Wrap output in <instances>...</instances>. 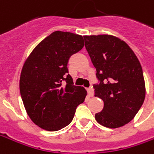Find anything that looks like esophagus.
Masks as SVG:
<instances>
[{
  "instance_id": "esophagus-1",
  "label": "esophagus",
  "mask_w": 154,
  "mask_h": 154,
  "mask_svg": "<svg viewBox=\"0 0 154 154\" xmlns=\"http://www.w3.org/2000/svg\"><path fill=\"white\" fill-rule=\"evenodd\" d=\"M86 91H87V93H88V96H89V97H92V96H93V89H92V87L87 88Z\"/></svg>"
}]
</instances>
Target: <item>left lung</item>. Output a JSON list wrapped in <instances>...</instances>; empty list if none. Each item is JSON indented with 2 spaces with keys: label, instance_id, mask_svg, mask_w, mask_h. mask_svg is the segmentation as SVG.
I'll return each mask as SVG.
<instances>
[{
  "label": "left lung",
  "instance_id": "obj_1",
  "mask_svg": "<svg viewBox=\"0 0 154 154\" xmlns=\"http://www.w3.org/2000/svg\"><path fill=\"white\" fill-rule=\"evenodd\" d=\"M84 40L100 81L93 86L94 95L103 101V110L95 114V119L109 128L124 126L135 116L145 99L139 60L131 48L115 36H84Z\"/></svg>",
  "mask_w": 154,
  "mask_h": 154
}]
</instances>
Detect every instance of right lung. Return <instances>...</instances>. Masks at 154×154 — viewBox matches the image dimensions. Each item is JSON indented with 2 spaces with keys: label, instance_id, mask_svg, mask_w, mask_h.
<instances>
[{
  "label": "right lung",
  "instance_id": "right-lung-1",
  "mask_svg": "<svg viewBox=\"0 0 154 154\" xmlns=\"http://www.w3.org/2000/svg\"><path fill=\"white\" fill-rule=\"evenodd\" d=\"M83 46L82 36L56 31L34 48L23 65L22 101L31 120L43 129L57 131L68 126L85 100L86 89L73 85L67 68L69 57Z\"/></svg>",
  "mask_w": 154,
  "mask_h": 154
}]
</instances>
